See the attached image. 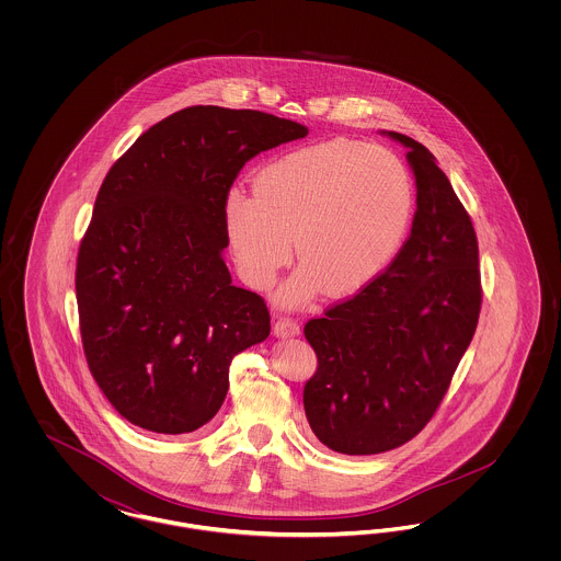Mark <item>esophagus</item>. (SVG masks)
Segmentation results:
<instances>
[{
	"mask_svg": "<svg viewBox=\"0 0 561 561\" xmlns=\"http://www.w3.org/2000/svg\"><path fill=\"white\" fill-rule=\"evenodd\" d=\"M273 332H275V336H282V339L296 336V334H300V325H298V321L290 320V318H279L273 325Z\"/></svg>",
	"mask_w": 561,
	"mask_h": 561,
	"instance_id": "esophagus-1",
	"label": "esophagus"
}]
</instances>
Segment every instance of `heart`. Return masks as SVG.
Listing matches in <instances>:
<instances>
[{
	"label": "heart",
	"instance_id": "heart-1",
	"mask_svg": "<svg viewBox=\"0 0 561 561\" xmlns=\"http://www.w3.org/2000/svg\"><path fill=\"white\" fill-rule=\"evenodd\" d=\"M416 206L414 181L382 147L330 140L268 161L254 197L231 191L225 227L241 277L268 288L290 261L300 271L286 290L305 300L364 290L400 254Z\"/></svg>",
	"mask_w": 561,
	"mask_h": 561
}]
</instances>
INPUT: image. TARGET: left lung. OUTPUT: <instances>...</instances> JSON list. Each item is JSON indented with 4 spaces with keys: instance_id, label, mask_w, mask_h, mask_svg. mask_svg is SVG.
<instances>
[{
    "instance_id": "left-lung-1",
    "label": "left lung",
    "mask_w": 561,
    "mask_h": 561,
    "mask_svg": "<svg viewBox=\"0 0 561 561\" xmlns=\"http://www.w3.org/2000/svg\"><path fill=\"white\" fill-rule=\"evenodd\" d=\"M389 136L410 149L412 231L370 286L305 323L318 355L302 391L305 414L323 446L348 456L389 453L425 428L480 320L471 216L425 145Z\"/></svg>"
}]
</instances>
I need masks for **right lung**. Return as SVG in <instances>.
I'll use <instances>...</instances> for the list:
<instances>
[{
    "label": "right lung",
    "mask_w": 561,
    "mask_h": 561,
    "mask_svg": "<svg viewBox=\"0 0 561 561\" xmlns=\"http://www.w3.org/2000/svg\"><path fill=\"white\" fill-rule=\"evenodd\" d=\"M252 108H181L111 165L81 238L76 296L88 368L133 425L213 421L231 359L271 332L261 294L231 284L225 202L245 161L307 136Z\"/></svg>",
    "instance_id": "obj_1"
}]
</instances>
